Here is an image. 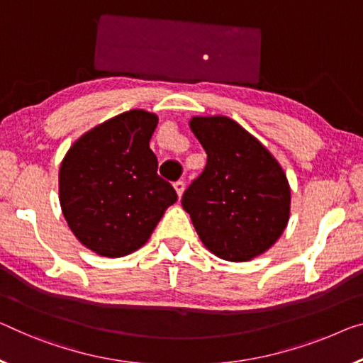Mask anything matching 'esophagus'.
<instances>
[{
	"label": "esophagus",
	"instance_id": "esophagus-1",
	"mask_svg": "<svg viewBox=\"0 0 363 363\" xmlns=\"http://www.w3.org/2000/svg\"><path fill=\"white\" fill-rule=\"evenodd\" d=\"M174 188H175V191H177L178 196H182L183 191H185V182H182V180L175 182V183H174Z\"/></svg>",
	"mask_w": 363,
	"mask_h": 363
}]
</instances>
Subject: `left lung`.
<instances>
[{
	"label": "left lung",
	"mask_w": 363,
	"mask_h": 363,
	"mask_svg": "<svg viewBox=\"0 0 363 363\" xmlns=\"http://www.w3.org/2000/svg\"><path fill=\"white\" fill-rule=\"evenodd\" d=\"M189 128L208 154L203 174L182 199L201 242L233 263L263 255L286 230L291 216L286 172L228 116H193Z\"/></svg>",
	"instance_id": "8db88e82"
}]
</instances>
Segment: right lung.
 Masks as SVG:
<instances>
[{"mask_svg": "<svg viewBox=\"0 0 363 363\" xmlns=\"http://www.w3.org/2000/svg\"><path fill=\"white\" fill-rule=\"evenodd\" d=\"M157 123L150 111H125L76 139L61 160V213L91 252L107 258L136 252L177 201L149 147Z\"/></svg>", "mask_w": 363, "mask_h": 363, "instance_id": "right-lung-1", "label": "right lung"}]
</instances>
